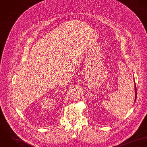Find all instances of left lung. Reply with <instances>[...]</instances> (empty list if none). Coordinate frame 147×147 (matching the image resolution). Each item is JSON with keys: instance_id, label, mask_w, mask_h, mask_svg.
<instances>
[{"instance_id": "8db88e82", "label": "left lung", "mask_w": 147, "mask_h": 147, "mask_svg": "<svg viewBox=\"0 0 147 147\" xmlns=\"http://www.w3.org/2000/svg\"><path fill=\"white\" fill-rule=\"evenodd\" d=\"M135 100H136V95H137V94H136V86H135Z\"/></svg>"}]
</instances>
